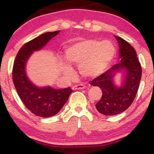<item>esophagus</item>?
<instances>
[{"mask_svg": "<svg viewBox=\"0 0 154 154\" xmlns=\"http://www.w3.org/2000/svg\"><path fill=\"white\" fill-rule=\"evenodd\" d=\"M85 88V85H83V84H79V85H76L73 86V87H72V89H73L74 91H76V90H82V89H84Z\"/></svg>", "mask_w": 154, "mask_h": 154, "instance_id": "34e87169", "label": "esophagus"}]
</instances>
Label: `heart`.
I'll use <instances>...</instances> for the list:
<instances>
[{
  "label": "heart",
  "mask_w": 154,
  "mask_h": 154,
  "mask_svg": "<svg viewBox=\"0 0 154 154\" xmlns=\"http://www.w3.org/2000/svg\"><path fill=\"white\" fill-rule=\"evenodd\" d=\"M114 45L109 40L90 39L73 44L66 50V58L69 62L79 65L82 75L88 77H97L106 70L116 56ZM62 70L65 75L73 73L72 67L63 63Z\"/></svg>",
  "instance_id": "b5f03b06"
}]
</instances>
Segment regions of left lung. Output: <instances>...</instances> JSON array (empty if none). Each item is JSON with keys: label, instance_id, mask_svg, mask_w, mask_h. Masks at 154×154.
I'll use <instances>...</instances> for the list:
<instances>
[{"label": "left lung", "instance_id": "obj_1", "mask_svg": "<svg viewBox=\"0 0 154 154\" xmlns=\"http://www.w3.org/2000/svg\"><path fill=\"white\" fill-rule=\"evenodd\" d=\"M119 46V63L114 65L91 82L93 86L101 89V98L95 105L100 114L106 116L116 115L128 109L135 99L142 76V68L136 51L126 40L115 36ZM125 69V82L120 87L115 85V74Z\"/></svg>", "mask_w": 154, "mask_h": 154}]
</instances>
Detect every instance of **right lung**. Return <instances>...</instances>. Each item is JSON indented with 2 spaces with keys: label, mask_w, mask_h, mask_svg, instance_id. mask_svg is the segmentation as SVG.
Masks as SVG:
<instances>
[{
  "label": "right lung",
  "mask_w": 154,
  "mask_h": 154,
  "mask_svg": "<svg viewBox=\"0 0 154 154\" xmlns=\"http://www.w3.org/2000/svg\"><path fill=\"white\" fill-rule=\"evenodd\" d=\"M59 32H45L24 44L17 55L12 70L14 84L23 103L35 115L44 118L56 115L62 109L72 89L37 87L26 77V63L34 51L43 48Z\"/></svg>",
  "instance_id": "1"
}]
</instances>
